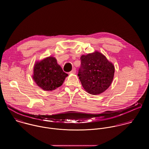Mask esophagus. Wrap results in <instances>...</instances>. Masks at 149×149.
I'll list each match as a JSON object with an SVG mask.
<instances>
[{
    "instance_id": "obj_1",
    "label": "esophagus",
    "mask_w": 149,
    "mask_h": 149,
    "mask_svg": "<svg viewBox=\"0 0 149 149\" xmlns=\"http://www.w3.org/2000/svg\"><path fill=\"white\" fill-rule=\"evenodd\" d=\"M76 73V68H73L71 72H70V74H75Z\"/></svg>"
}]
</instances>
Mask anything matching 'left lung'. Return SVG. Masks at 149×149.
<instances>
[{"label":"left lung","mask_w":149,"mask_h":149,"mask_svg":"<svg viewBox=\"0 0 149 149\" xmlns=\"http://www.w3.org/2000/svg\"><path fill=\"white\" fill-rule=\"evenodd\" d=\"M81 67L78 76L85 91L93 95L100 94L111 85L115 66L99 52L81 56Z\"/></svg>","instance_id":"8db88e82"}]
</instances>
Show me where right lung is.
Wrapping results in <instances>:
<instances>
[{
    "label": "right lung",
    "instance_id": "obj_1",
    "mask_svg": "<svg viewBox=\"0 0 149 149\" xmlns=\"http://www.w3.org/2000/svg\"><path fill=\"white\" fill-rule=\"evenodd\" d=\"M68 76L57 64L56 58L51 56L35 63L32 77L43 90L52 91L63 85Z\"/></svg>",
    "mask_w": 149,
    "mask_h": 149
}]
</instances>
